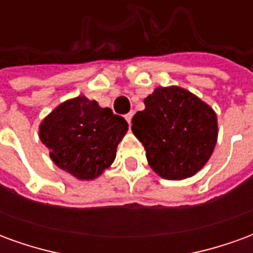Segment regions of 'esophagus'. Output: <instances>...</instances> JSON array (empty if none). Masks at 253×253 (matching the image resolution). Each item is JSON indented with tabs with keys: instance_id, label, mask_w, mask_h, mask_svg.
I'll list each match as a JSON object with an SVG mask.
<instances>
[{
	"instance_id": "obj_1",
	"label": "esophagus",
	"mask_w": 253,
	"mask_h": 253,
	"mask_svg": "<svg viewBox=\"0 0 253 253\" xmlns=\"http://www.w3.org/2000/svg\"><path fill=\"white\" fill-rule=\"evenodd\" d=\"M132 115H134V114H132V112H128V114H127V115L125 116V118H126L127 123H128V125H131V119H132Z\"/></svg>"
}]
</instances>
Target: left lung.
<instances>
[{
  "label": "left lung",
  "mask_w": 253,
  "mask_h": 253,
  "mask_svg": "<svg viewBox=\"0 0 253 253\" xmlns=\"http://www.w3.org/2000/svg\"><path fill=\"white\" fill-rule=\"evenodd\" d=\"M131 130L142 142L150 168L167 180L194 176L211 157L218 137L217 115L180 86H159L143 100Z\"/></svg>",
  "instance_id": "1"
}]
</instances>
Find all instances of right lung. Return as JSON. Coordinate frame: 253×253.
<instances>
[{
    "instance_id": "add662e5",
    "label": "right lung",
    "mask_w": 253,
    "mask_h": 253,
    "mask_svg": "<svg viewBox=\"0 0 253 253\" xmlns=\"http://www.w3.org/2000/svg\"><path fill=\"white\" fill-rule=\"evenodd\" d=\"M128 130L125 118L85 96L63 101L43 119L39 138L58 168L78 180H93L114 163Z\"/></svg>"
}]
</instances>
